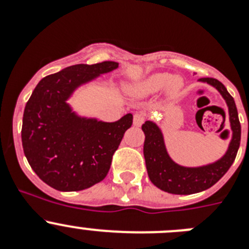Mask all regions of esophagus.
<instances>
[{
	"label": "esophagus",
	"mask_w": 249,
	"mask_h": 249,
	"mask_svg": "<svg viewBox=\"0 0 249 249\" xmlns=\"http://www.w3.org/2000/svg\"><path fill=\"white\" fill-rule=\"evenodd\" d=\"M144 121H146V114L143 112H138V113H135V116H133V124L136 127H140Z\"/></svg>",
	"instance_id": "1"
}]
</instances>
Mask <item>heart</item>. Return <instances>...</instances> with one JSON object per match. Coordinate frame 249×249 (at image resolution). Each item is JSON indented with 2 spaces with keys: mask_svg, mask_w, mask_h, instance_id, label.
<instances>
[{
  "mask_svg": "<svg viewBox=\"0 0 249 249\" xmlns=\"http://www.w3.org/2000/svg\"><path fill=\"white\" fill-rule=\"evenodd\" d=\"M172 76L169 73H166V72H160V73H153L151 76H148L146 80L142 82L141 87L142 89L148 93H153V92H157L160 89H162L167 83L171 81V89L173 92L178 91V89L182 87V81L181 78H178V77H173V80L170 78Z\"/></svg>",
  "mask_w": 249,
  "mask_h": 249,
  "instance_id": "heart-1",
  "label": "heart"
}]
</instances>
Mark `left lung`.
<instances>
[{"mask_svg": "<svg viewBox=\"0 0 249 249\" xmlns=\"http://www.w3.org/2000/svg\"><path fill=\"white\" fill-rule=\"evenodd\" d=\"M202 82H207L218 89L222 97L226 100L230 111V122L233 129V138L228 147L227 153L219 160L212 164L197 168L182 167L175 163L166 151L163 136L157 124L151 121H146L142 126L144 132L143 155L146 160L147 172L151 182L164 192L172 195H192L198 193L215 184L223 177L232 163L236 160L237 152L241 142V123L238 120L236 103L233 97L228 93L223 83L215 78L204 77Z\"/></svg>", "mask_w": 249, "mask_h": 249, "instance_id": "8db88e82", "label": "left lung"}]
</instances>
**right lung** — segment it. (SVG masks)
I'll return each instance as SVG.
<instances>
[{"label": "right lung", "instance_id": "right-lung-1", "mask_svg": "<svg viewBox=\"0 0 249 249\" xmlns=\"http://www.w3.org/2000/svg\"><path fill=\"white\" fill-rule=\"evenodd\" d=\"M117 67L112 61L70 66L39 81L26 103L23 152L35 173L54 190H86L108 173L133 116L127 113L112 123L86 120L76 116L66 100L80 85Z\"/></svg>", "mask_w": 249, "mask_h": 249}]
</instances>
